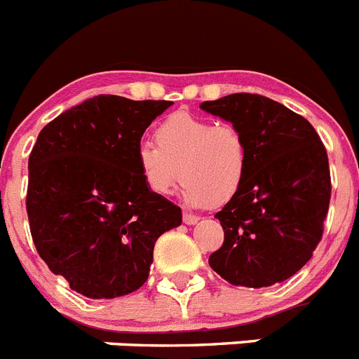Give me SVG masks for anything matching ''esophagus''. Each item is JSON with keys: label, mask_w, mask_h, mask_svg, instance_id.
<instances>
[{"label": "esophagus", "mask_w": 359, "mask_h": 359, "mask_svg": "<svg viewBox=\"0 0 359 359\" xmlns=\"http://www.w3.org/2000/svg\"><path fill=\"white\" fill-rule=\"evenodd\" d=\"M198 221H199L198 215H192V214H189V212H185V214H183V223L185 224H196Z\"/></svg>", "instance_id": "34e87169"}]
</instances>
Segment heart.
<instances>
[{
	"mask_svg": "<svg viewBox=\"0 0 359 359\" xmlns=\"http://www.w3.org/2000/svg\"><path fill=\"white\" fill-rule=\"evenodd\" d=\"M154 140L136 145L135 161L152 194L167 196L182 177L190 207L224 205L244 185L250 165L248 142L233 123L174 113L156 128Z\"/></svg>",
	"mask_w": 359,
	"mask_h": 359,
	"instance_id": "heart-1",
	"label": "heart"
}]
</instances>
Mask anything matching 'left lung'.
I'll return each mask as SVG.
<instances>
[{
	"instance_id": "obj_1",
	"label": "left lung",
	"mask_w": 359,
	"mask_h": 359,
	"mask_svg": "<svg viewBox=\"0 0 359 359\" xmlns=\"http://www.w3.org/2000/svg\"><path fill=\"white\" fill-rule=\"evenodd\" d=\"M199 107L239 128L250 149L244 185L215 214L224 243L208 264L233 286L287 280L315 252L329 210L331 174L318 133L262 95L233 93Z\"/></svg>"
}]
</instances>
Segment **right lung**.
I'll list each match as a JSON object with an SVG mask.
<instances>
[{
	"instance_id": "add662e5",
	"label": "right lung",
	"mask_w": 359,
	"mask_h": 359,
	"mask_svg": "<svg viewBox=\"0 0 359 359\" xmlns=\"http://www.w3.org/2000/svg\"><path fill=\"white\" fill-rule=\"evenodd\" d=\"M169 100L98 95L46 123L28 158L32 239L50 271L88 298L144 286L154 243L182 224V208L152 194L136 145Z\"/></svg>"
}]
</instances>
